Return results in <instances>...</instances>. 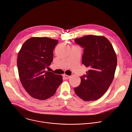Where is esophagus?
<instances>
[{
  "instance_id": "34e87169",
  "label": "esophagus",
  "mask_w": 132,
  "mask_h": 132,
  "mask_svg": "<svg viewBox=\"0 0 132 132\" xmlns=\"http://www.w3.org/2000/svg\"><path fill=\"white\" fill-rule=\"evenodd\" d=\"M63 76H64V77L66 79H68L69 78H70V76L67 75H66V74H64Z\"/></svg>"
}]
</instances>
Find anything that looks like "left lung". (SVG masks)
Wrapping results in <instances>:
<instances>
[{
  "label": "left lung",
  "instance_id": "left-lung-1",
  "mask_svg": "<svg viewBox=\"0 0 132 132\" xmlns=\"http://www.w3.org/2000/svg\"><path fill=\"white\" fill-rule=\"evenodd\" d=\"M76 44L84 48L82 63L88 67L80 77L81 84L74 92L85 101L99 99L108 90L113 80L117 64L116 54L105 37L87 35L75 38Z\"/></svg>",
  "mask_w": 132,
  "mask_h": 132
}]
</instances>
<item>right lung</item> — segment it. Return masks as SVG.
Returning <instances> with one entry per match:
<instances>
[{
	"label": "right lung",
	"instance_id": "obj_1",
	"mask_svg": "<svg viewBox=\"0 0 132 132\" xmlns=\"http://www.w3.org/2000/svg\"><path fill=\"white\" fill-rule=\"evenodd\" d=\"M58 40L47 37H32L22 45L17 58L21 82L32 97L44 100L56 92L62 77L45 71L53 61V50Z\"/></svg>",
	"mask_w": 132,
	"mask_h": 132
}]
</instances>
